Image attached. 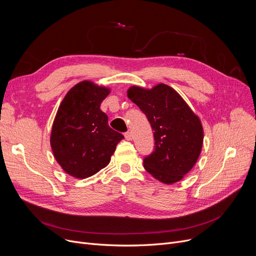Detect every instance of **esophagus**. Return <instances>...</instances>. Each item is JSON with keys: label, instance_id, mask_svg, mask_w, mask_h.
Here are the masks:
<instances>
[{"label": "esophagus", "instance_id": "obj_1", "mask_svg": "<svg viewBox=\"0 0 256 256\" xmlns=\"http://www.w3.org/2000/svg\"><path fill=\"white\" fill-rule=\"evenodd\" d=\"M124 137H126V140L130 141V140L132 139V134L130 132H126L124 134Z\"/></svg>", "mask_w": 256, "mask_h": 256}]
</instances>
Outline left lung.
<instances>
[{
  "label": "left lung",
  "instance_id": "obj_1",
  "mask_svg": "<svg viewBox=\"0 0 256 256\" xmlns=\"http://www.w3.org/2000/svg\"><path fill=\"white\" fill-rule=\"evenodd\" d=\"M128 98L148 119L154 150L143 160L146 171L167 184L178 182L196 164L204 143L201 121L180 94L165 84L132 86Z\"/></svg>",
  "mask_w": 256,
  "mask_h": 256
}]
</instances>
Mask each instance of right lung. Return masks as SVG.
<instances>
[{
    "mask_svg": "<svg viewBox=\"0 0 256 256\" xmlns=\"http://www.w3.org/2000/svg\"><path fill=\"white\" fill-rule=\"evenodd\" d=\"M110 89L83 80L63 98L54 120L50 146L62 169L76 178H86L110 163L122 134L108 124L100 109Z\"/></svg>",
    "mask_w": 256,
    "mask_h": 256,
    "instance_id": "obj_1",
    "label": "right lung"
}]
</instances>
